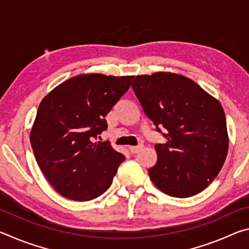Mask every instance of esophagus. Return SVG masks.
I'll return each mask as SVG.
<instances>
[{
  "mask_svg": "<svg viewBox=\"0 0 249 249\" xmlns=\"http://www.w3.org/2000/svg\"><path fill=\"white\" fill-rule=\"evenodd\" d=\"M142 148V145H138V146H130L129 147V151L132 154H137L138 151Z\"/></svg>",
  "mask_w": 249,
  "mask_h": 249,
  "instance_id": "esophagus-1",
  "label": "esophagus"
}]
</instances>
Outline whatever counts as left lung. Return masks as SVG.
<instances>
[{
	"label": "left lung",
	"mask_w": 249,
	"mask_h": 249,
	"mask_svg": "<svg viewBox=\"0 0 249 249\" xmlns=\"http://www.w3.org/2000/svg\"><path fill=\"white\" fill-rule=\"evenodd\" d=\"M132 88L142 111L167 140L155 145L158 159L148 169L150 180L175 197L203 191L216 178L229 150L221 103L191 79L171 72L137 75Z\"/></svg>",
	"instance_id": "1"
}]
</instances>
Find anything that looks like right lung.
<instances>
[{"instance_id": "add662e5", "label": "right lung", "mask_w": 249, "mask_h": 249, "mask_svg": "<svg viewBox=\"0 0 249 249\" xmlns=\"http://www.w3.org/2000/svg\"><path fill=\"white\" fill-rule=\"evenodd\" d=\"M133 79L80 74L59 84L40 102L31 144L40 170L59 195L89 201L109 188L125 157L108 142L94 140L107 129L105 116Z\"/></svg>"}]
</instances>
